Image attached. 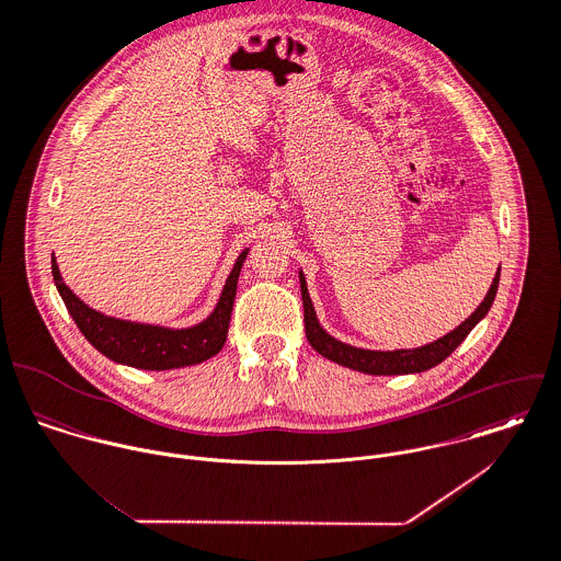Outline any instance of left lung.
Segmentation results:
<instances>
[{"label":"left lung","mask_w":561,"mask_h":561,"mask_svg":"<svg viewBox=\"0 0 561 561\" xmlns=\"http://www.w3.org/2000/svg\"><path fill=\"white\" fill-rule=\"evenodd\" d=\"M499 280H501V267L494 274V280L488 289V296L477 307V311L466 322H461L455 331H450L448 335H444V337H439V340H435L426 346L413 348V351H366V348H357V346H351V344H344V342L335 340L333 335H329L320 327L313 302L309 298L305 274L300 272V291H302V305H305L307 340L313 346V351H318L329 362H335V364H340L344 368H351V370H357V373L376 374V376L424 373V370H431L437 364H442L470 335V331L488 316V311H490V307L496 298V291H499Z\"/></svg>","instance_id":"left-lung-1"}]
</instances>
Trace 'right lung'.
<instances>
[{
    "label": "right lung",
    "mask_w": 561,
    "mask_h": 561,
    "mask_svg": "<svg viewBox=\"0 0 561 561\" xmlns=\"http://www.w3.org/2000/svg\"><path fill=\"white\" fill-rule=\"evenodd\" d=\"M248 248L237 256L221 296L213 313L195 327L188 329H168L154 324H139L130 320L108 318L89 305H84L62 280L56 259H51V274L56 289L73 318L80 333L98 348L104 357L115 364H124L139 370H174L202 364L215 357L226 342L230 311L237 294V280L241 265L248 256Z\"/></svg>",
    "instance_id": "1"
}]
</instances>
